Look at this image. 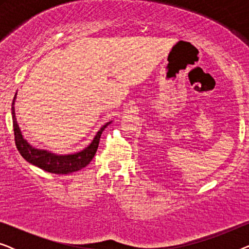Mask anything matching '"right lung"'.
I'll use <instances>...</instances> for the list:
<instances>
[{"instance_id": "1", "label": "right lung", "mask_w": 249, "mask_h": 249, "mask_svg": "<svg viewBox=\"0 0 249 249\" xmlns=\"http://www.w3.org/2000/svg\"><path fill=\"white\" fill-rule=\"evenodd\" d=\"M16 97L17 94L15 95V98H13L11 107L13 131H15V142L19 153L27 162L32 163L33 165L38 166L39 169L44 170V171L55 173V175H69V173L79 171V170L89 164V162L93 160L94 155L96 154L102 132H103L104 129L107 128L111 122L105 124L103 127L97 131L96 136H95L90 144L88 145L86 148H84L83 151L73 153V154L57 155L49 151H45V149H38L33 147V146L23 138L16 118Z\"/></svg>"}]
</instances>
